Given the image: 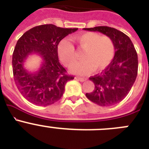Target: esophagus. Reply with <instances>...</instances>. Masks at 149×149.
I'll return each instance as SVG.
<instances>
[{
	"label": "esophagus",
	"mask_w": 149,
	"mask_h": 149,
	"mask_svg": "<svg viewBox=\"0 0 149 149\" xmlns=\"http://www.w3.org/2000/svg\"><path fill=\"white\" fill-rule=\"evenodd\" d=\"M77 79L78 81H80L81 82H84V81H86V78H84V77H77Z\"/></svg>",
	"instance_id": "34e87169"
}]
</instances>
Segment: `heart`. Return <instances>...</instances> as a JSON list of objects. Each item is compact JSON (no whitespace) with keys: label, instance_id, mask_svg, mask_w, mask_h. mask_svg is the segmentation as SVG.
I'll list each match as a JSON object with an SVG mask.
<instances>
[{"label":"heart","instance_id":"obj_1","mask_svg":"<svg viewBox=\"0 0 149 149\" xmlns=\"http://www.w3.org/2000/svg\"><path fill=\"white\" fill-rule=\"evenodd\" d=\"M73 40L78 45L84 60L74 65L70 70L74 73L86 74L94 69L99 71L111 63L115 55V45L108 36H101L94 32H87L76 36ZM59 58L65 66L70 67L77 60L73 45L66 39L60 41L57 46Z\"/></svg>","mask_w":149,"mask_h":149}]
</instances>
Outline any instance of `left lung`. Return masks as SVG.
Listing matches in <instances>:
<instances>
[{
    "label": "left lung",
    "instance_id": "1",
    "mask_svg": "<svg viewBox=\"0 0 149 149\" xmlns=\"http://www.w3.org/2000/svg\"><path fill=\"white\" fill-rule=\"evenodd\" d=\"M108 36L115 45L114 58L101 74L89 77L95 84L92 93L86 96L99 106L108 107L119 103L125 98L136 81L138 57L132 42L127 35L113 27L99 26L84 28Z\"/></svg>",
    "mask_w": 149,
    "mask_h": 149
}]
</instances>
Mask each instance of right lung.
Returning a JSON list of instances; mask_svg holds the SVG:
<instances>
[{"label": "right lung", "mask_w": 149, "mask_h": 149, "mask_svg": "<svg viewBox=\"0 0 149 149\" xmlns=\"http://www.w3.org/2000/svg\"><path fill=\"white\" fill-rule=\"evenodd\" d=\"M77 30L42 24L30 29L19 38L13 54V77L21 94L30 103L39 106L55 103L63 96L65 84L74 79L59 61L57 46L63 38ZM32 53L40 55L43 60L35 73L23 68V63Z\"/></svg>", "instance_id": "obj_1"}]
</instances>
